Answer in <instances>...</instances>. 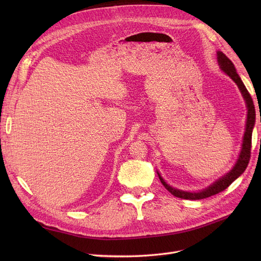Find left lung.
<instances>
[{"label": "left lung", "mask_w": 261, "mask_h": 261, "mask_svg": "<svg viewBox=\"0 0 261 261\" xmlns=\"http://www.w3.org/2000/svg\"><path fill=\"white\" fill-rule=\"evenodd\" d=\"M217 56H218L217 57L218 62H219V64H220V67L222 68V71L236 82L239 90L241 91L243 98L246 102V107H248V119H246V128H245V132H244V136H243L242 149H241L239 159L236 163V165L234 166V168H232L223 177H221V179H219L217 182H215L213 185H211L206 189L199 191V193H188V191H183V190L172 188L171 186H169L165 181L163 180V177L158 172L160 180H161L162 184L164 185V187H165L171 195H173L176 198L186 199V200H201V199L208 198V197H212L214 195L221 193V191L225 190L232 182L237 179L238 176H240L243 173L245 168L248 167L250 159H251L252 132H253V128L255 125V115H256L253 99L251 97L249 91L246 90L245 86L243 85L241 78L237 74L236 68H235L234 64H232V62L225 56L222 51H218Z\"/></svg>", "instance_id": "8db88e82"}]
</instances>
